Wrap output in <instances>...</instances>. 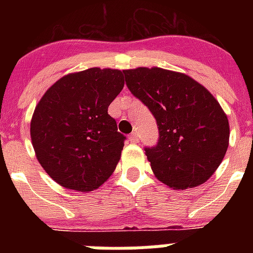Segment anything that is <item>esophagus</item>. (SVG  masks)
I'll use <instances>...</instances> for the list:
<instances>
[{"label":"esophagus","mask_w":253,"mask_h":253,"mask_svg":"<svg viewBox=\"0 0 253 253\" xmlns=\"http://www.w3.org/2000/svg\"><path fill=\"white\" fill-rule=\"evenodd\" d=\"M130 142H132V143L139 142V135L136 134V132H132V134L130 135Z\"/></svg>","instance_id":"esophagus-1"}]
</instances>
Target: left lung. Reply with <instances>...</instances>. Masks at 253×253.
<instances>
[{
  "label": "left lung",
  "instance_id": "1",
  "mask_svg": "<svg viewBox=\"0 0 253 253\" xmlns=\"http://www.w3.org/2000/svg\"><path fill=\"white\" fill-rule=\"evenodd\" d=\"M123 73L127 87L158 123V144L144 148L155 176L173 189L208 181L223 160L230 139L227 115L218 101L184 73L156 67Z\"/></svg>",
  "mask_w": 253,
  "mask_h": 253
}]
</instances>
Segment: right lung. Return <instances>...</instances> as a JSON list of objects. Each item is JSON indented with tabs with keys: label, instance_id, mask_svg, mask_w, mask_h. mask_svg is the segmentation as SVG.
Masks as SVG:
<instances>
[{
	"label": "right lung",
	"instance_id": "right-lung-1",
	"mask_svg": "<svg viewBox=\"0 0 253 253\" xmlns=\"http://www.w3.org/2000/svg\"><path fill=\"white\" fill-rule=\"evenodd\" d=\"M123 86L122 71L90 68L61 77L42 97L30 132L38 162L57 184L91 192L114 172L126 136L107 107Z\"/></svg>",
	"mask_w": 253,
	"mask_h": 253
}]
</instances>
